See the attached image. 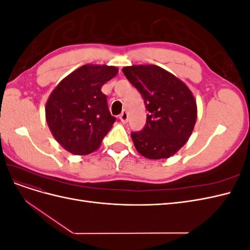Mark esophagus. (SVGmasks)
Listing matches in <instances>:
<instances>
[{
	"instance_id": "esophagus-1",
	"label": "esophagus",
	"mask_w": 250,
	"mask_h": 250,
	"mask_svg": "<svg viewBox=\"0 0 250 250\" xmlns=\"http://www.w3.org/2000/svg\"><path fill=\"white\" fill-rule=\"evenodd\" d=\"M119 119L121 120V122L122 123H126L128 121V113L126 110H123L122 112H121V115L119 116Z\"/></svg>"
}]
</instances>
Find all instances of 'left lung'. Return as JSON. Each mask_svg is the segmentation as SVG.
<instances>
[{
	"label": "left lung",
	"mask_w": 250,
	"mask_h": 250,
	"mask_svg": "<svg viewBox=\"0 0 250 250\" xmlns=\"http://www.w3.org/2000/svg\"><path fill=\"white\" fill-rule=\"evenodd\" d=\"M123 73L142 95L148 110L145 127L131 132L135 149L150 160L172 156L191 137L197 119L192 92L157 65L126 66Z\"/></svg>",
	"instance_id": "obj_1"
}]
</instances>
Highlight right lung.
Here are the masks:
<instances>
[{"label":"right lung","mask_w":250,"mask_h":250,"mask_svg":"<svg viewBox=\"0 0 250 250\" xmlns=\"http://www.w3.org/2000/svg\"><path fill=\"white\" fill-rule=\"evenodd\" d=\"M116 66L82 65L54 88L46 105L53 137L66 151L86 155L99 148L116 118L101 87L118 74Z\"/></svg>","instance_id":"add662e5"}]
</instances>
